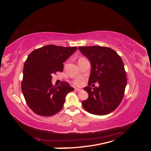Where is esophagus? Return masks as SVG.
I'll return each mask as SVG.
<instances>
[{"label":"esophagus","mask_w":151,"mask_h":151,"mask_svg":"<svg viewBox=\"0 0 151 151\" xmlns=\"http://www.w3.org/2000/svg\"><path fill=\"white\" fill-rule=\"evenodd\" d=\"M75 91L79 92V91H82V89H81V88H75Z\"/></svg>","instance_id":"obj_1"}]
</instances>
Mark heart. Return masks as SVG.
Segmentation results:
<instances>
[{
    "instance_id": "obj_1",
    "label": "heart",
    "mask_w": 151,
    "mask_h": 151,
    "mask_svg": "<svg viewBox=\"0 0 151 151\" xmlns=\"http://www.w3.org/2000/svg\"><path fill=\"white\" fill-rule=\"evenodd\" d=\"M83 79L79 78L78 79H76V80L75 81V84L76 85H81L82 84H83Z\"/></svg>"
}]
</instances>
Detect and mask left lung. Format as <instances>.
<instances>
[{
  "label": "left lung",
  "mask_w": 151,
  "mask_h": 151,
  "mask_svg": "<svg viewBox=\"0 0 151 151\" xmlns=\"http://www.w3.org/2000/svg\"><path fill=\"white\" fill-rule=\"evenodd\" d=\"M78 49L91 65L88 86L84 88L88 97L82 102L83 108L96 115L111 113L121 103L127 85L126 72L121 57L108 47L91 46L80 47ZM96 81L99 83V87L91 88V84Z\"/></svg>",
  "instance_id": "8db88e82"
}]
</instances>
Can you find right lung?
<instances>
[{"mask_svg":"<svg viewBox=\"0 0 151 151\" xmlns=\"http://www.w3.org/2000/svg\"><path fill=\"white\" fill-rule=\"evenodd\" d=\"M77 50L76 47L47 45L33 50L24 65L21 88L28 106L40 116H52L59 112L65 96L74 91L69 84H52V74L63 72V63Z\"/></svg>","mask_w":151,"mask_h":151,"instance_id":"right-lung-1","label":"right lung"}]
</instances>
